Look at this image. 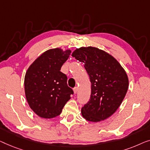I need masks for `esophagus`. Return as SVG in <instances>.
<instances>
[{
  "label": "esophagus",
  "instance_id": "esophagus-1",
  "mask_svg": "<svg viewBox=\"0 0 150 150\" xmlns=\"http://www.w3.org/2000/svg\"><path fill=\"white\" fill-rule=\"evenodd\" d=\"M78 91V88L77 87H75L73 88V92H74V94H77V92Z\"/></svg>",
  "mask_w": 150,
  "mask_h": 150
}]
</instances>
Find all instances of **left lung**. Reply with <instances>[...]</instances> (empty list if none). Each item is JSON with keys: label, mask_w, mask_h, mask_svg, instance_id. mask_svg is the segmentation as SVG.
Returning <instances> with one entry per match:
<instances>
[{"label": "left lung", "mask_w": 150, "mask_h": 150, "mask_svg": "<svg viewBox=\"0 0 150 150\" xmlns=\"http://www.w3.org/2000/svg\"><path fill=\"white\" fill-rule=\"evenodd\" d=\"M72 56L84 63L91 82V95L81 108V115L90 122L104 120L116 111L126 96L128 78L117 60L97 47H80Z\"/></svg>", "instance_id": "obj_1"}]
</instances>
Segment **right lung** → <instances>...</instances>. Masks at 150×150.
I'll return each instance as SVG.
<instances>
[{
  "label": "right lung",
  "instance_id": "add662e5",
  "mask_svg": "<svg viewBox=\"0 0 150 150\" xmlns=\"http://www.w3.org/2000/svg\"><path fill=\"white\" fill-rule=\"evenodd\" d=\"M71 53L60 48L47 50L29 67L24 77L26 98L31 109L42 118L58 116L73 94L61 67Z\"/></svg>",
  "mask_w": 150,
  "mask_h": 150
}]
</instances>
